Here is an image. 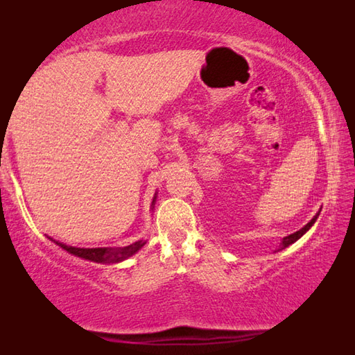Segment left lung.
Masks as SVG:
<instances>
[{
    "label": "left lung",
    "instance_id": "8db88e82",
    "mask_svg": "<svg viewBox=\"0 0 355 355\" xmlns=\"http://www.w3.org/2000/svg\"><path fill=\"white\" fill-rule=\"evenodd\" d=\"M319 215H320V210H319V212L318 214H315L314 216H313V220L310 221V223H308L306 225H304V227L302 229H300V230H297V232H294V233H291V235H288V236H285L282 241H281V245H279V248H277V250L276 252H279V250H284V248H286V247H288V245H291V244H294V243H296V241L297 239H300V238H302L304 235H305V233L308 232V230H310L311 227H313V224L315 223V220H318V218H319Z\"/></svg>",
    "mask_w": 355,
    "mask_h": 355
}]
</instances>
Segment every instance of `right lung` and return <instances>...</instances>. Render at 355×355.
<instances>
[{"mask_svg": "<svg viewBox=\"0 0 355 355\" xmlns=\"http://www.w3.org/2000/svg\"><path fill=\"white\" fill-rule=\"evenodd\" d=\"M155 198L157 193L154 195L153 205H150V209H154L155 205ZM51 239V238H49ZM53 243L58 244L61 248H64L65 252H69L70 254L78 256V258L92 261V262H97V263H119L128 258H131L132 254L137 253L140 248L146 244L145 239L135 241L131 245L126 247H96V248H84V247H73V245H67L59 243V241L51 239Z\"/></svg>", "mask_w": 355, "mask_h": 355, "instance_id": "1", "label": "right lung"}]
</instances>
